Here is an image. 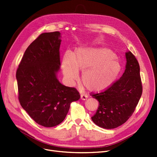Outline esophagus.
Here are the masks:
<instances>
[{
  "label": "esophagus",
  "mask_w": 157,
  "mask_h": 157,
  "mask_svg": "<svg viewBox=\"0 0 157 157\" xmlns=\"http://www.w3.org/2000/svg\"><path fill=\"white\" fill-rule=\"evenodd\" d=\"M87 98H88L87 94H83V93H82V94H81V95H80V99H81L82 100H86V99H87Z\"/></svg>",
  "instance_id": "1"
}]
</instances>
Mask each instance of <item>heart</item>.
<instances>
[{
	"mask_svg": "<svg viewBox=\"0 0 157 157\" xmlns=\"http://www.w3.org/2000/svg\"><path fill=\"white\" fill-rule=\"evenodd\" d=\"M62 65L64 75L70 80L78 77V70H83L82 75L83 85L94 92L109 88L121 70V65L115 53L104 48L80 47L74 54L67 51Z\"/></svg>",
	"mask_w": 157,
	"mask_h": 157,
	"instance_id": "b5f03b06",
	"label": "heart"
}]
</instances>
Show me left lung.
Returning a JSON list of instances; mask_svg holds the SVG:
<instances>
[{
  "instance_id": "obj_1",
  "label": "left lung",
  "mask_w": 157,
  "mask_h": 157,
  "mask_svg": "<svg viewBox=\"0 0 157 157\" xmlns=\"http://www.w3.org/2000/svg\"><path fill=\"white\" fill-rule=\"evenodd\" d=\"M126 69L121 77L106 90L90 95L99 101L98 109L92 120L102 128H116L126 122L142 94L139 63L131 52L126 53Z\"/></svg>"
}]
</instances>
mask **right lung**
<instances>
[{
  "label": "right lung",
  "instance_id": "1",
  "mask_svg": "<svg viewBox=\"0 0 157 157\" xmlns=\"http://www.w3.org/2000/svg\"><path fill=\"white\" fill-rule=\"evenodd\" d=\"M60 33H44L33 41L16 71L18 99L34 121L53 127L65 119L70 104L80 98L74 87L59 83Z\"/></svg>",
  "mask_w": 157,
  "mask_h": 157
}]
</instances>
